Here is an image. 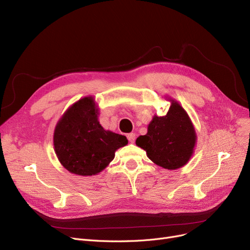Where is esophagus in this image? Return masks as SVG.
<instances>
[{"label":"esophagus","instance_id":"esophagus-1","mask_svg":"<svg viewBox=\"0 0 250 250\" xmlns=\"http://www.w3.org/2000/svg\"><path fill=\"white\" fill-rule=\"evenodd\" d=\"M127 140H128L131 143H134L135 140H136V135H135V133L128 134V135H127Z\"/></svg>","mask_w":250,"mask_h":250}]
</instances>
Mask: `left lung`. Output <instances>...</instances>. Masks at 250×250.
I'll list each match as a JSON object with an SVG mask.
<instances>
[{
	"label": "left lung",
	"instance_id": "8db88e82",
	"mask_svg": "<svg viewBox=\"0 0 250 250\" xmlns=\"http://www.w3.org/2000/svg\"><path fill=\"white\" fill-rule=\"evenodd\" d=\"M165 116L154 115L148 132L136 140L137 146L144 149L149 159L166 169H177L191 158L196 133L185 109L175 100Z\"/></svg>",
	"mask_w": 250,
	"mask_h": 250
}]
</instances>
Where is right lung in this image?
Returning a JSON list of instances; mask_svg holds the SVG:
<instances>
[{"mask_svg": "<svg viewBox=\"0 0 250 250\" xmlns=\"http://www.w3.org/2000/svg\"><path fill=\"white\" fill-rule=\"evenodd\" d=\"M98 114L93 97H84L65 111L55 127L56 155L75 175H97L113 160L115 151L127 144L125 136L105 131Z\"/></svg>", "mask_w": 250, "mask_h": 250, "instance_id": "1", "label": "right lung"}]
</instances>
